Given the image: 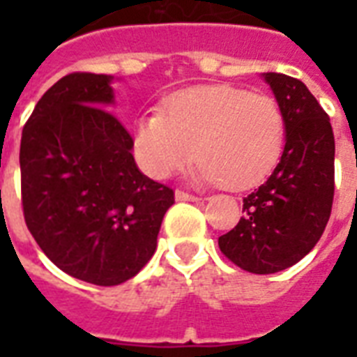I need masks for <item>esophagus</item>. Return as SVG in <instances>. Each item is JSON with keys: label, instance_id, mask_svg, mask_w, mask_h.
Returning a JSON list of instances; mask_svg holds the SVG:
<instances>
[{"label": "esophagus", "instance_id": "34e87169", "mask_svg": "<svg viewBox=\"0 0 357 357\" xmlns=\"http://www.w3.org/2000/svg\"><path fill=\"white\" fill-rule=\"evenodd\" d=\"M176 200L178 202H198L200 198L195 195H189V192H183V190H176Z\"/></svg>", "mask_w": 357, "mask_h": 357}]
</instances>
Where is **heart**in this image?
I'll use <instances>...</instances> for the list:
<instances>
[{"instance_id": "1", "label": "heart", "mask_w": 357, "mask_h": 357, "mask_svg": "<svg viewBox=\"0 0 357 357\" xmlns=\"http://www.w3.org/2000/svg\"><path fill=\"white\" fill-rule=\"evenodd\" d=\"M285 144V119L272 98L229 85H202L168 98L161 113L142 114L133 131L137 161L165 179L198 153L192 178L252 189L271 176Z\"/></svg>"}]
</instances>
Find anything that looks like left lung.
Returning a JSON list of instances; mask_svg holds the SVG:
<instances>
[{"label":"left lung","mask_w":357,"mask_h":357,"mask_svg":"<svg viewBox=\"0 0 357 357\" xmlns=\"http://www.w3.org/2000/svg\"><path fill=\"white\" fill-rule=\"evenodd\" d=\"M285 119V146L265 183L243 200V217L218 237L243 271L274 274L310 254L332 213L335 140L332 123L300 79L261 74Z\"/></svg>","instance_id":"obj_1"}]
</instances>
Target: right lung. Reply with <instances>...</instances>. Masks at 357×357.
<instances>
[{
    "label": "right lung",
    "mask_w": 357,
    "mask_h": 357,
    "mask_svg": "<svg viewBox=\"0 0 357 357\" xmlns=\"http://www.w3.org/2000/svg\"><path fill=\"white\" fill-rule=\"evenodd\" d=\"M113 75H64L22 131L25 224L70 276L119 285L150 261L174 192L140 172L116 116Z\"/></svg>",
    "instance_id": "1"
}]
</instances>
